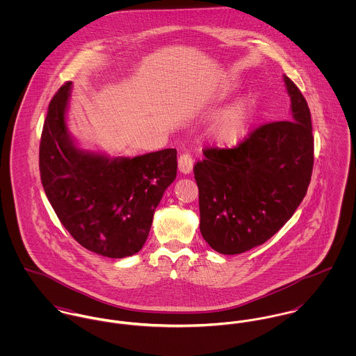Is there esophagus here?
<instances>
[{
  "label": "esophagus",
  "instance_id": "1",
  "mask_svg": "<svg viewBox=\"0 0 356 356\" xmlns=\"http://www.w3.org/2000/svg\"><path fill=\"white\" fill-rule=\"evenodd\" d=\"M193 168V157L191 156V153H182L178 157V170L182 174H189Z\"/></svg>",
  "mask_w": 356,
  "mask_h": 356
}]
</instances>
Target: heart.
I'll return each mask as SVG.
<instances>
[{"mask_svg": "<svg viewBox=\"0 0 356 356\" xmlns=\"http://www.w3.org/2000/svg\"><path fill=\"white\" fill-rule=\"evenodd\" d=\"M254 104L245 100L227 109L218 122L216 134L223 144H237L248 131L254 116Z\"/></svg>", "mask_w": 356, "mask_h": 356, "instance_id": "obj_1", "label": "heart"}]
</instances>
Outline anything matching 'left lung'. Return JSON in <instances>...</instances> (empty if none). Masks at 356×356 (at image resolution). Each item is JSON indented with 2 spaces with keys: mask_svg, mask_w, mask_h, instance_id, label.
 Returning <instances> with one entry per match:
<instances>
[{
  "mask_svg": "<svg viewBox=\"0 0 356 356\" xmlns=\"http://www.w3.org/2000/svg\"><path fill=\"white\" fill-rule=\"evenodd\" d=\"M291 120L263 123L233 148H207L193 167L200 232L212 250L243 254L266 243L305 199L314 165L311 113L285 75Z\"/></svg>",
  "mask_w": 356,
  "mask_h": 356,
  "instance_id": "8db88e82",
  "label": "left lung"
}]
</instances>
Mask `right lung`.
Wrapping results in <instances>:
<instances>
[{"label":"right lung","mask_w":356,"mask_h":356,"mask_svg":"<svg viewBox=\"0 0 356 356\" xmlns=\"http://www.w3.org/2000/svg\"><path fill=\"white\" fill-rule=\"evenodd\" d=\"M72 82L53 96L40 144V172L48 200L83 248L106 257L137 254L153 213L177 177V149L109 160L78 149L65 127Z\"/></svg>","instance_id":"obj_1"}]
</instances>
